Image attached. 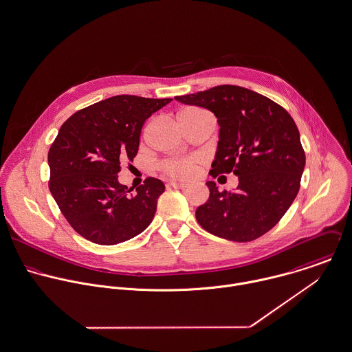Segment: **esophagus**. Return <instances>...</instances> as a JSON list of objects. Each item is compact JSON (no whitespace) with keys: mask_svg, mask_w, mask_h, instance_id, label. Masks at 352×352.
Listing matches in <instances>:
<instances>
[{"mask_svg":"<svg viewBox=\"0 0 352 352\" xmlns=\"http://www.w3.org/2000/svg\"><path fill=\"white\" fill-rule=\"evenodd\" d=\"M189 185L186 182H177V181H170L167 184V188H174V189H186Z\"/></svg>","mask_w":352,"mask_h":352,"instance_id":"1","label":"esophagus"}]
</instances>
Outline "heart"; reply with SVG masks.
<instances>
[{
    "label": "heart",
    "instance_id": "b5f03b06",
    "mask_svg": "<svg viewBox=\"0 0 352 352\" xmlns=\"http://www.w3.org/2000/svg\"><path fill=\"white\" fill-rule=\"evenodd\" d=\"M195 110V109H185L181 113ZM200 167V159L197 156H185L166 160L160 164L162 171L166 174L175 177V178H190L193 177Z\"/></svg>",
    "mask_w": 352,
    "mask_h": 352
}]
</instances>
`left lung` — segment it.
Segmentation results:
<instances>
[{
    "label": "left lung",
    "mask_w": 352,
    "mask_h": 352,
    "mask_svg": "<svg viewBox=\"0 0 352 352\" xmlns=\"http://www.w3.org/2000/svg\"><path fill=\"white\" fill-rule=\"evenodd\" d=\"M174 99L214 114L220 129L210 174L234 173L239 181L235 192H219L213 181L207 182L210 199L196 210L200 226L234 242L268 232L295 200L306 162L291 116L267 96L238 85Z\"/></svg>",
    "instance_id": "left-lung-1"
}]
</instances>
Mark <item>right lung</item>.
Returning a JSON list of instances; mask_svg holds the SVG:
<instances>
[{"mask_svg":"<svg viewBox=\"0 0 352 352\" xmlns=\"http://www.w3.org/2000/svg\"><path fill=\"white\" fill-rule=\"evenodd\" d=\"M173 99L117 95L69 117L49 151L50 192L73 227L98 245H116L152 221L164 184L146 178L135 195L118 182L121 162H133L141 128Z\"/></svg>","mask_w":352,"mask_h":352,"instance_id":"add662e5","label":"right lung"}]
</instances>
